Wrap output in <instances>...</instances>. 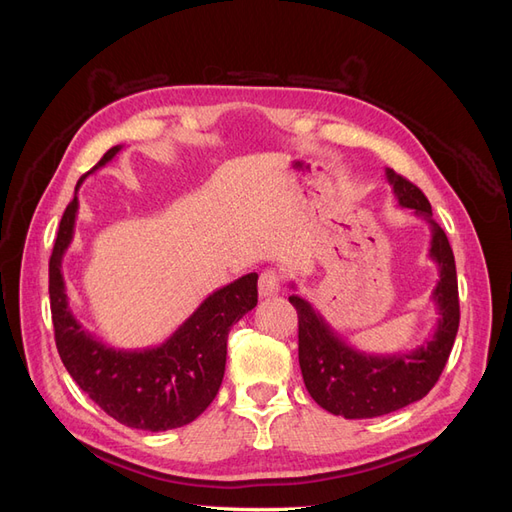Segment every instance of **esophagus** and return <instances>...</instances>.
<instances>
[{
  "instance_id": "1",
  "label": "esophagus",
  "mask_w": 512,
  "mask_h": 512,
  "mask_svg": "<svg viewBox=\"0 0 512 512\" xmlns=\"http://www.w3.org/2000/svg\"><path fill=\"white\" fill-rule=\"evenodd\" d=\"M282 288V273L275 271V269H267L260 273V280H258V292L262 299H271L275 297L277 292Z\"/></svg>"
}]
</instances>
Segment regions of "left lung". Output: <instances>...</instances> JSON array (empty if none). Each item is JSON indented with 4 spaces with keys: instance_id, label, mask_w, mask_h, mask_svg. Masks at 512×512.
<instances>
[{
    "instance_id": "8db88e82",
    "label": "left lung",
    "mask_w": 512,
    "mask_h": 512,
    "mask_svg": "<svg viewBox=\"0 0 512 512\" xmlns=\"http://www.w3.org/2000/svg\"><path fill=\"white\" fill-rule=\"evenodd\" d=\"M399 207L414 209L431 226L429 258L440 280L431 299L438 307L436 331L412 352L365 354L339 337L331 324L299 294L288 301L299 314V365L307 393L320 408L344 418H374L423 399L438 382L459 329L455 256L444 230L433 220L427 196L393 168H386ZM294 288V286H292Z\"/></svg>"
}]
</instances>
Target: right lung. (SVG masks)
Listing matches in <instances>:
<instances>
[{
	"mask_svg": "<svg viewBox=\"0 0 512 512\" xmlns=\"http://www.w3.org/2000/svg\"><path fill=\"white\" fill-rule=\"evenodd\" d=\"M121 145L108 149L85 173L111 162ZM79 198L61 215L49 262V294L57 352L68 374L115 421L132 429L166 431L192 423L220 391L226 367L228 331L258 303V275L247 273L215 290L164 344L117 350L83 329L74 318L61 260L72 243Z\"/></svg>",
	"mask_w": 512,
	"mask_h": 512,
	"instance_id": "right-lung-1",
	"label": "right lung"
}]
</instances>
